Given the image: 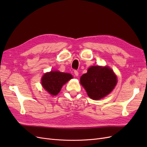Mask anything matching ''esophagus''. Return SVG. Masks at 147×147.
Instances as JSON below:
<instances>
[{
    "instance_id": "esophagus-1",
    "label": "esophagus",
    "mask_w": 147,
    "mask_h": 147,
    "mask_svg": "<svg viewBox=\"0 0 147 147\" xmlns=\"http://www.w3.org/2000/svg\"><path fill=\"white\" fill-rule=\"evenodd\" d=\"M74 74H75V76L77 77L78 75V71H77V70H74Z\"/></svg>"
}]
</instances>
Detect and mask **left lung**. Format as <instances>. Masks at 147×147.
Returning a JSON list of instances; mask_svg holds the SVG:
<instances>
[{
	"mask_svg": "<svg viewBox=\"0 0 147 147\" xmlns=\"http://www.w3.org/2000/svg\"><path fill=\"white\" fill-rule=\"evenodd\" d=\"M80 83L90 98L99 100L113 90L117 78L113 71L108 67L92 66L81 77Z\"/></svg>",
	"mask_w": 147,
	"mask_h": 147,
	"instance_id": "left-lung-1",
	"label": "left lung"
}]
</instances>
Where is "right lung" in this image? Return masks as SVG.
Listing matches in <instances>:
<instances>
[{
	"instance_id": "obj_1",
	"label": "right lung",
	"mask_w": 147,
	"mask_h": 147,
	"mask_svg": "<svg viewBox=\"0 0 147 147\" xmlns=\"http://www.w3.org/2000/svg\"><path fill=\"white\" fill-rule=\"evenodd\" d=\"M72 78V75L70 74L51 71L43 75L42 84L50 94L56 96L60 92L62 86Z\"/></svg>"
}]
</instances>
